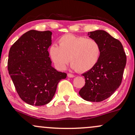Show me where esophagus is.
<instances>
[{
	"label": "esophagus",
	"mask_w": 135,
	"mask_h": 135,
	"mask_svg": "<svg viewBox=\"0 0 135 135\" xmlns=\"http://www.w3.org/2000/svg\"><path fill=\"white\" fill-rule=\"evenodd\" d=\"M67 76L69 78H74V74H70V73H68L67 74Z\"/></svg>",
	"instance_id": "34e87169"
}]
</instances>
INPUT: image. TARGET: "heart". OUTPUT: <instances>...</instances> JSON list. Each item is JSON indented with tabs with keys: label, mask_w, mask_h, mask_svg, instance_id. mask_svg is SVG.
Masks as SVG:
<instances>
[{
	"label": "heart",
	"mask_w": 135,
	"mask_h": 135,
	"mask_svg": "<svg viewBox=\"0 0 135 135\" xmlns=\"http://www.w3.org/2000/svg\"><path fill=\"white\" fill-rule=\"evenodd\" d=\"M59 45H52L49 54L59 70L65 69L70 58L72 67L78 72L89 71L96 65L101 54L99 42L85 37L66 34L59 39Z\"/></svg>",
	"instance_id": "1"
}]
</instances>
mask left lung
<instances>
[{"label":"left lung","instance_id":"left-lung-1","mask_svg":"<svg viewBox=\"0 0 135 135\" xmlns=\"http://www.w3.org/2000/svg\"><path fill=\"white\" fill-rule=\"evenodd\" d=\"M88 35L99 42L101 54L93 69L82 74L85 84L79 94L86 101L99 102L110 97L121 85L126 55L120 41L105 31H94Z\"/></svg>","mask_w":135,"mask_h":135}]
</instances>
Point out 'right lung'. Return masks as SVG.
<instances>
[{
    "label": "right lung",
    "mask_w": 135,
    "mask_h": 135,
    "mask_svg": "<svg viewBox=\"0 0 135 135\" xmlns=\"http://www.w3.org/2000/svg\"><path fill=\"white\" fill-rule=\"evenodd\" d=\"M50 31L30 30L11 46L8 69L19 97L31 105L49 103L58 83L66 78L51 65L48 49L52 44Z\"/></svg>",
    "instance_id": "add662e5"
}]
</instances>
